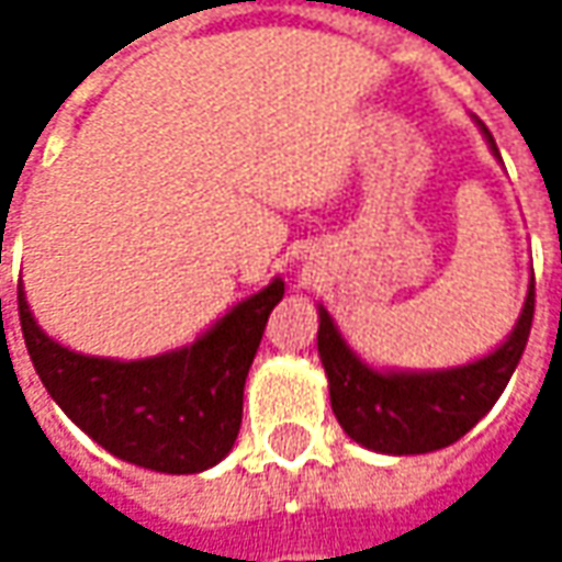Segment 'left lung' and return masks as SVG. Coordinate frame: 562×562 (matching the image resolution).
I'll return each instance as SVG.
<instances>
[{
  "label": "left lung",
  "mask_w": 562,
  "mask_h": 562,
  "mask_svg": "<svg viewBox=\"0 0 562 562\" xmlns=\"http://www.w3.org/2000/svg\"><path fill=\"white\" fill-rule=\"evenodd\" d=\"M487 143H497L485 124ZM535 315V278L513 335L491 357L447 372H375L337 335L335 322L318 310V357L328 372L331 409L340 428L378 453H431L460 441L504 394L516 372Z\"/></svg>",
  "instance_id": "left-lung-1"
}]
</instances>
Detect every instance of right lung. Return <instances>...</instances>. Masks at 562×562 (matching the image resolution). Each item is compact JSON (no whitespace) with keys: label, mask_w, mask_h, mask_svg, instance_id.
I'll return each instance as SVG.
<instances>
[{"label":"right lung","mask_w":562,"mask_h":562,"mask_svg":"<svg viewBox=\"0 0 562 562\" xmlns=\"http://www.w3.org/2000/svg\"><path fill=\"white\" fill-rule=\"evenodd\" d=\"M284 281L244 300L193 347L119 362L71 353L43 335L18 284L33 369L80 431L119 460L187 475L222 463L244 419V384ZM2 306V300H0Z\"/></svg>","instance_id":"right-lung-1"}]
</instances>
